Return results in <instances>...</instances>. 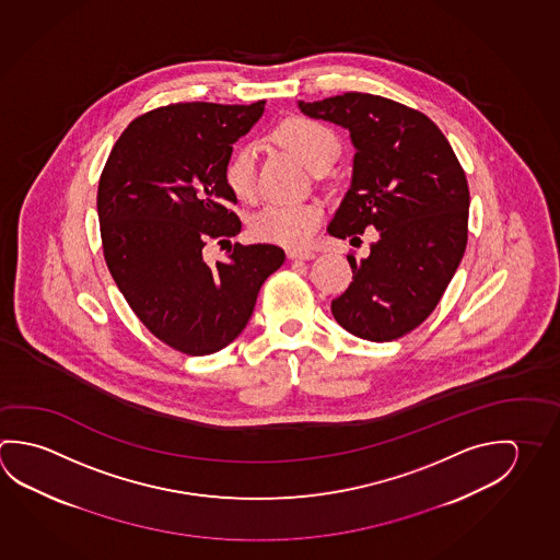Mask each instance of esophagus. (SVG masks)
Returning a JSON list of instances; mask_svg holds the SVG:
<instances>
[{
  "label": "esophagus",
  "mask_w": 560,
  "mask_h": 560,
  "mask_svg": "<svg viewBox=\"0 0 560 560\" xmlns=\"http://www.w3.org/2000/svg\"><path fill=\"white\" fill-rule=\"evenodd\" d=\"M287 257L293 259V261H308V259H314L316 254L308 252V249H289Z\"/></svg>",
  "instance_id": "1"
}]
</instances>
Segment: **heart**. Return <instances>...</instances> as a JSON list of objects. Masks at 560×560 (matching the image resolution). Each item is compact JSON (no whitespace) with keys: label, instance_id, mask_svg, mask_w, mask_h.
I'll return each instance as SVG.
<instances>
[{"label":"heart","instance_id":"obj_1","mask_svg":"<svg viewBox=\"0 0 560 560\" xmlns=\"http://www.w3.org/2000/svg\"><path fill=\"white\" fill-rule=\"evenodd\" d=\"M277 139L293 151L314 173L332 165L340 155V141L332 129L316 119H284L277 129ZM224 183L240 200H252L256 195V149L237 148L224 167ZM324 210L316 202H271L252 218V236L283 247H304L311 244L323 222Z\"/></svg>","mask_w":560,"mask_h":560}]
</instances>
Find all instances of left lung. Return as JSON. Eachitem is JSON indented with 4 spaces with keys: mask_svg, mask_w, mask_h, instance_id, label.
Returning <instances> with one entry per match:
<instances>
[{
    "mask_svg": "<svg viewBox=\"0 0 560 560\" xmlns=\"http://www.w3.org/2000/svg\"><path fill=\"white\" fill-rule=\"evenodd\" d=\"M299 108L348 129L355 148L352 185L328 234L350 244L365 228L380 234L370 256H348L352 283L334 299V318L363 340H397L434 311L460 266L470 208L464 168L436 124L399 102L346 92Z\"/></svg>",
    "mask_w": 560,
    "mask_h": 560,
    "instance_id": "obj_1",
    "label": "left lung"
}]
</instances>
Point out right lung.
<instances>
[{
	"instance_id": "add662e5",
	"label": "right lung",
	"mask_w": 560,
	"mask_h": 560,
	"mask_svg": "<svg viewBox=\"0 0 560 560\" xmlns=\"http://www.w3.org/2000/svg\"><path fill=\"white\" fill-rule=\"evenodd\" d=\"M266 109L187 102L133 119L98 185L100 234L109 273L131 311L178 352L208 355L246 328L257 293L283 266L271 244L242 246L208 266L202 247L242 222L224 183L232 145Z\"/></svg>"
}]
</instances>
